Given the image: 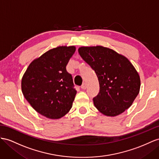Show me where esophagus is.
<instances>
[{"mask_svg": "<svg viewBox=\"0 0 159 159\" xmlns=\"http://www.w3.org/2000/svg\"><path fill=\"white\" fill-rule=\"evenodd\" d=\"M80 88L82 89H86V88H87V85H86V84H85V83H84L82 85H81Z\"/></svg>", "mask_w": 159, "mask_h": 159, "instance_id": "esophagus-1", "label": "esophagus"}]
</instances>
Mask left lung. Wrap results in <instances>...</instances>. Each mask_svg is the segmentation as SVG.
Wrapping results in <instances>:
<instances>
[{
    "label": "left lung",
    "mask_w": 159,
    "mask_h": 159,
    "mask_svg": "<svg viewBox=\"0 0 159 159\" xmlns=\"http://www.w3.org/2000/svg\"><path fill=\"white\" fill-rule=\"evenodd\" d=\"M79 53L96 73L99 92L93 98L95 107L107 116H116L131 106L138 95L140 79L129 60L101 46L80 47Z\"/></svg>",
    "instance_id": "8db88e82"
}]
</instances>
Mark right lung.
Here are the masks:
<instances>
[{
    "mask_svg": "<svg viewBox=\"0 0 159 159\" xmlns=\"http://www.w3.org/2000/svg\"><path fill=\"white\" fill-rule=\"evenodd\" d=\"M75 46H59L35 59L23 75L22 93L35 110L49 119H59L70 110L76 91L66 70Z\"/></svg>",
    "mask_w": 159,
    "mask_h": 159,
    "instance_id": "add662e5",
    "label": "right lung"
}]
</instances>
